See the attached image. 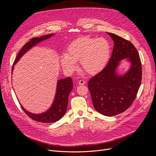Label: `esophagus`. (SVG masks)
<instances>
[{"mask_svg": "<svg viewBox=\"0 0 156 156\" xmlns=\"http://www.w3.org/2000/svg\"><path fill=\"white\" fill-rule=\"evenodd\" d=\"M85 81H84L83 80H80L79 81H78V84L80 85H82V84H85Z\"/></svg>", "mask_w": 156, "mask_h": 156, "instance_id": "1", "label": "esophagus"}]
</instances>
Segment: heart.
<instances>
[{
	"mask_svg": "<svg viewBox=\"0 0 156 156\" xmlns=\"http://www.w3.org/2000/svg\"><path fill=\"white\" fill-rule=\"evenodd\" d=\"M110 45L107 39L85 36L72 42L68 47L67 53L60 58L63 69L72 73L76 66V61L89 74H96L106 65L110 57Z\"/></svg>",
	"mask_w": 156,
	"mask_h": 156,
	"instance_id": "b5f03b06",
	"label": "heart"
}]
</instances>
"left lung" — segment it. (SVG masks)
Listing matches in <instances>:
<instances>
[{
	"label": "left lung",
	"instance_id": "obj_1",
	"mask_svg": "<svg viewBox=\"0 0 156 156\" xmlns=\"http://www.w3.org/2000/svg\"><path fill=\"white\" fill-rule=\"evenodd\" d=\"M114 42L111 56L105 67L88 81L94 108L105 116H114L128 109L135 99L141 83L142 66L137 49L129 41L107 33ZM127 58L131 66L123 76L116 69L119 61Z\"/></svg>",
	"mask_w": 156,
	"mask_h": 156
}]
</instances>
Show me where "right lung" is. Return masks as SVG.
Returning a JSON list of instances; mask_svg holds the SVG:
<instances>
[{
	"label": "right lung",
	"mask_w": 156,
	"mask_h": 156,
	"mask_svg": "<svg viewBox=\"0 0 156 156\" xmlns=\"http://www.w3.org/2000/svg\"><path fill=\"white\" fill-rule=\"evenodd\" d=\"M53 34L42 36L40 37L32 38L29 42L26 43L17 55L13 65L12 71L13 69V65L16 64L20 58L23 56L28 50L34 46L39 42L46 40L51 36ZM73 89L72 79L70 77L60 79L57 81L56 93L54 102L50 108L46 112L40 114H34L30 113L26 110L23 107H21L26 114L31 119L42 122V123H52L59 120L66 113L69 102V96Z\"/></svg>",
	"instance_id": "right-lung-1"
}]
</instances>
